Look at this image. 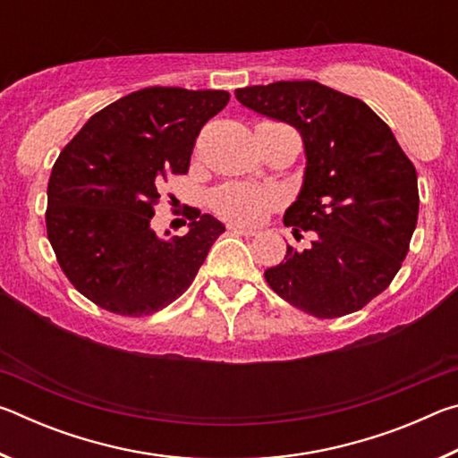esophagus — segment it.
<instances>
[{
    "instance_id": "obj_1",
    "label": "esophagus",
    "mask_w": 458,
    "mask_h": 458,
    "mask_svg": "<svg viewBox=\"0 0 458 458\" xmlns=\"http://www.w3.org/2000/svg\"><path fill=\"white\" fill-rule=\"evenodd\" d=\"M228 230L236 236H257V230L244 228V226H240V224H228Z\"/></svg>"
}]
</instances>
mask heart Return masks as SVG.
<instances>
[{
    "label": "heart",
    "mask_w": 458,
    "mask_h": 458,
    "mask_svg": "<svg viewBox=\"0 0 458 458\" xmlns=\"http://www.w3.org/2000/svg\"><path fill=\"white\" fill-rule=\"evenodd\" d=\"M276 204L278 193L275 190L248 183H228L216 190L212 196L216 212L224 218L242 224L260 222Z\"/></svg>",
    "instance_id": "1"
}]
</instances>
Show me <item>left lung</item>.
Instances as JSON below:
<instances>
[{
  "label": "left lung",
  "mask_w": 458,
  "mask_h": 458,
  "mask_svg": "<svg viewBox=\"0 0 458 458\" xmlns=\"http://www.w3.org/2000/svg\"><path fill=\"white\" fill-rule=\"evenodd\" d=\"M250 111L299 131L305 174L284 226L311 230L265 270L278 297L319 319L353 313L402 267L418 220V180L392 129L360 98L315 81L236 89Z\"/></svg>",
  "instance_id": "8db88e82"
}]
</instances>
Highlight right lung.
Masks as SVG:
<instances>
[{
	"label": "right lung",
	"mask_w": 458,
	"mask_h": 458,
	"mask_svg": "<svg viewBox=\"0 0 458 458\" xmlns=\"http://www.w3.org/2000/svg\"><path fill=\"white\" fill-rule=\"evenodd\" d=\"M228 100L226 90H135L92 114L62 149L46 228L68 281L92 303L141 317L188 291L226 226L198 212L188 234L159 238L151 218L161 183L188 172L199 129Z\"/></svg>",
	"instance_id": "add662e5"
}]
</instances>
